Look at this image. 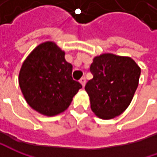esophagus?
Instances as JSON below:
<instances>
[{
	"label": "esophagus",
	"instance_id": "esophagus-1",
	"mask_svg": "<svg viewBox=\"0 0 157 157\" xmlns=\"http://www.w3.org/2000/svg\"><path fill=\"white\" fill-rule=\"evenodd\" d=\"M79 82H80V84L82 85V86H85V85H86V78H80V80H79Z\"/></svg>",
	"mask_w": 157,
	"mask_h": 157
}]
</instances>
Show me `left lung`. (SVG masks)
I'll use <instances>...</instances> for the list:
<instances>
[{"mask_svg":"<svg viewBox=\"0 0 157 157\" xmlns=\"http://www.w3.org/2000/svg\"><path fill=\"white\" fill-rule=\"evenodd\" d=\"M94 78L86 85L91 109L100 119L121 114L130 105L141 75V68L129 57L104 53L91 64Z\"/></svg>","mask_w":157,"mask_h":157,"instance_id":"1","label":"left lung"}]
</instances>
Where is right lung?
Returning <instances> with one entry per match:
<instances>
[{"instance_id":"add662e5","label":"right lung","mask_w":157,"mask_h":157,"mask_svg":"<svg viewBox=\"0 0 157 157\" xmlns=\"http://www.w3.org/2000/svg\"><path fill=\"white\" fill-rule=\"evenodd\" d=\"M52 41L37 45L22 63L19 86L29 105L46 116L65 111L82 87L72 79V65Z\"/></svg>"}]
</instances>
